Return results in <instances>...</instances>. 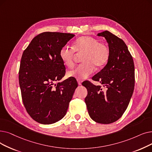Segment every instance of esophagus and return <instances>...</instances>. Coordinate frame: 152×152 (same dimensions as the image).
<instances>
[{
	"label": "esophagus",
	"mask_w": 152,
	"mask_h": 152,
	"mask_svg": "<svg viewBox=\"0 0 152 152\" xmlns=\"http://www.w3.org/2000/svg\"><path fill=\"white\" fill-rule=\"evenodd\" d=\"M77 83L79 85H81V83H82V81L81 80H77Z\"/></svg>",
	"instance_id": "34e87169"
}]
</instances>
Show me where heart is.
Here are the masks:
<instances>
[{
  "instance_id": "b5f03b06",
  "label": "heart",
  "mask_w": 152,
  "mask_h": 152,
  "mask_svg": "<svg viewBox=\"0 0 152 152\" xmlns=\"http://www.w3.org/2000/svg\"><path fill=\"white\" fill-rule=\"evenodd\" d=\"M75 53H83L81 61L83 63L75 68L69 71L67 76L83 80L87 78L93 72L94 66L99 68L106 64L109 59L110 51L109 48L97 39L85 35L76 39L72 43V48L62 47L59 55L63 63L68 68L73 66Z\"/></svg>"
}]
</instances>
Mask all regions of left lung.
<instances>
[{
	"mask_svg": "<svg viewBox=\"0 0 152 152\" xmlns=\"http://www.w3.org/2000/svg\"><path fill=\"white\" fill-rule=\"evenodd\" d=\"M97 35L106 39L110 56L105 66L92 80L99 81L105 90L89 81L82 85L88 90L84 101L90 117L99 124H109L119 119L128 107L134 89L135 68L132 56L121 38L107 30Z\"/></svg>",
	"mask_w": 152,
	"mask_h": 152,
	"instance_id": "obj_1",
	"label": "left lung"
}]
</instances>
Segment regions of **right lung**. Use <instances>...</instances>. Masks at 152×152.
<instances>
[{
	"instance_id": "right-lung-1",
	"label": "right lung",
	"mask_w": 152,
	"mask_h": 152,
	"mask_svg": "<svg viewBox=\"0 0 152 152\" xmlns=\"http://www.w3.org/2000/svg\"><path fill=\"white\" fill-rule=\"evenodd\" d=\"M74 36L43 32L23 51L18 72L22 99L27 113L38 123L51 124L63 118L77 87L75 77L55 84L66 72L59 52Z\"/></svg>"
}]
</instances>
